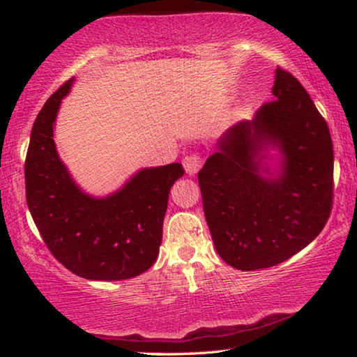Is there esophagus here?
Instances as JSON below:
<instances>
[{
  "label": "esophagus",
  "mask_w": 357,
  "mask_h": 357,
  "mask_svg": "<svg viewBox=\"0 0 357 357\" xmlns=\"http://www.w3.org/2000/svg\"><path fill=\"white\" fill-rule=\"evenodd\" d=\"M201 164H203V159H201L199 154H189V156H185L183 160V165L185 168V172L189 174H195L199 168Z\"/></svg>",
  "instance_id": "obj_1"
}]
</instances>
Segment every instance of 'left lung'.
<instances>
[{
  "mask_svg": "<svg viewBox=\"0 0 357 357\" xmlns=\"http://www.w3.org/2000/svg\"><path fill=\"white\" fill-rule=\"evenodd\" d=\"M271 92L275 101L265 102L252 121L232 126L198 173L217 252L245 271L296 255L320 234L333 209L334 150L326 120L287 70L276 68ZM267 133L287 154L283 173L270 180L249 159L250 146L264 145Z\"/></svg>",
  "mask_w": 357,
  "mask_h": 357,
  "instance_id": "left-lung-1",
  "label": "left lung"
}]
</instances>
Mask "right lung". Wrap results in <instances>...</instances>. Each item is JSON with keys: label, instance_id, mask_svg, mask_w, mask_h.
Here are the masks:
<instances>
[{"label": "right lung", "instance_id": "1", "mask_svg": "<svg viewBox=\"0 0 357 357\" xmlns=\"http://www.w3.org/2000/svg\"><path fill=\"white\" fill-rule=\"evenodd\" d=\"M73 77L38 112L24 160L26 203L38 232L63 267L86 280L121 281L139 276L159 255L162 225L181 164L145 168L114 195L82 193L57 156L53 125Z\"/></svg>", "mask_w": 357, "mask_h": 357}]
</instances>
